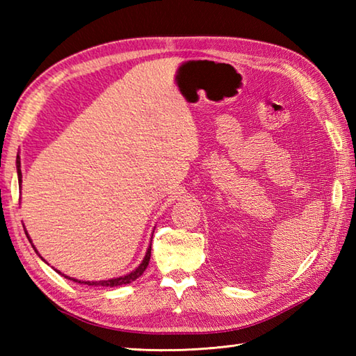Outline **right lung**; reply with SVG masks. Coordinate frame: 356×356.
<instances>
[{
	"label": "right lung",
	"instance_id": "obj_1",
	"mask_svg": "<svg viewBox=\"0 0 356 356\" xmlns=\"http://www.w3.org/2000/svg\"><path fill=\"white\" fill-rule=\"evenodd\" d=\"M17 172H18V185L21 186V184H22V172H21V157H19V154L17 156ZM26 231V229H24ZM27 234V232H26ZM27 238L30 240V237H29V234H27ZM153 238V237H151ZM30 243H32V240H30ZM33 246V249H35V252L40 255V252L36 251V248H35V245H32ZM41 257V255H40ZM149 257H151V245L148 246V249H147V252H145V257H143V260H142V263L139 264L138 268H136L134 270H131L130 274H127V275H122V277H116V278H110V280H99V282H81V280H76V278H72V277H69V275H64V274H61V272L59 270H56L58 274H61L63 277H65V278H69V280H73V282H76V283H84V284H88V286H105V287H115V286H122V284H128V283H131V282H134L136 278H139L142 274H143V270L147 269V266H148V263H149ZM42 259V257H41ZM44 260V259H42ZM45 261V260H44ZM47 263V261H45Z\"/></svg>",
	"mask_w": 356,
	"mask_h": 356
}]
</instances>
